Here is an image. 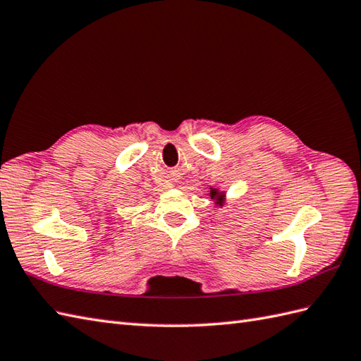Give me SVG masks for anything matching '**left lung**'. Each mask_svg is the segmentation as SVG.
<instances>
[{"label":"left lung","instance_id":"left-lung-1","mask_svg":"<svg viewBox=\"0 0 361 361\" xmlns=\"http://www.w3.org/2000/svg\"><path fill=\"white\" fill-rule=\"evenodd\" d=\"M224 197H226L224 192L215 189V188H211V200H215V204L223 206L224 204Z\"/></svg>","mask_w":361,"mask_h":361}]
</instances>
